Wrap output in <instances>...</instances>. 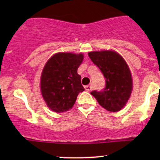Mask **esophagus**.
I'll use <instances>...</instances> for the list:
<instances>
[{"label":"esophagus","mask_w":160,"mask_h":160,"mask_svg":"<svg viewBox=\"0 0 160 160\" xmlns=\"http://www.w3.org/2000/svg\"><path fill=\"white\" fill-rule=\"evenodd\" d=\"M84 88H85L86 90L88 91V92H89L90 90H92V86H90V85L85 86H84Z\"/></svg>","instance_id":"34e87169"}]
</instances>
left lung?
Instances as JSON below:
<instances>
[{"instance_id": "left-lung-1", "label": "left lung", "mask_w": 160, "mask_h": 160, "mask_svg": "<svg viewBox=\"0 0 160 160\" xmlns=\"http://www.w3.org/2000/svg\"><path fill=\"white\" fill-rule=\"evenodd\" d=\"M88 56L105 78L103 90L92 91L91 95L108 111H120L129 98L132 89V79L127 64L113 51L91 52Z\"/></svg>"}]
</instances>
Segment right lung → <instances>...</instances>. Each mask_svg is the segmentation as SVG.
<instances>
[{
	"mask_svg": "<svg viewBox=\"0 0 160 160\" xmlns=\"http://www.w3.org/2000/svg\"><path fill=\"white\" fill-rule=\"evenodd\" d=\"M82 54L59 52L51 57L43 70L40 88L47 106L56 113L67 111L74 105L80 92L84 91L78 68Z\"/></svg>",
	"mask_w": 160,
	"mask_h": 160,
	"instance_id": "1",
	"label": "right lung"
}]
</instances>
